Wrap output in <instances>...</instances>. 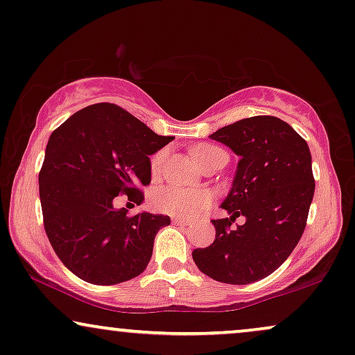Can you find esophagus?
<instances>
[{"instance_id":"obj_1","label":"esophagus","mask_w":355,"mask_h":355,"mask_svg":"<svg viewBox=\"0 0 355 355\" xmlns=\"http://www.w3.org/2000/svg\"><path fill=\"white\" fill-rule=\"evenodd\" d=\"M173 222L179 225V227H182V228H186V227H189V225H191L189 220H184V218H173Z\"/></svg>"}]
</instances>
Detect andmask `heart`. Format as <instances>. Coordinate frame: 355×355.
<instances>
[{
	"instance_id": "1",
	"label": "heart",
	"mask_w": 355,
	"mask_h": 355,
	"mask_svg": "<svg viewBox=\"0 0 355 355\" xmlns=\"http://www.w3.org/2000/svg\"><path fill=\"white\" fill-rule=\"evenodd\" d=\"M191 153L192 158L196 159V163L202 168H204L205 164L211 163L217 156L227 155L222 148L210 144H199L192 146ZM164 158H166V150L156 151V153L151 156V173H159ZM151 205H153L155 210L161 211V214H168L179 218H194L210 205V194L205 191H200V189L166 186L158 189V191L151 196Z\"/></svg>"
}]
</instances>
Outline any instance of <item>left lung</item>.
Returning <instances> with one entry per match:
<instances>
[{
	"label": "left lung",
	"mask_w": 355,
	"mask_h": 355,
	"mask_svg": "<svg viewBox=\"0 0 355 355\" xmlns=\"http://www.w3.org/2000/svg\"><path fill=\"white\" fill-rule=\"evenodd\" d=\"M210 138L239 156L222 204L232 217L211 220L214 245L192 251V259L214 280L246 285L280 268L305 232L315 194L310 148L287 122L272 116L241 119ZM239 214L247 222L232 229Z\"/></svg>",
	"instance_id": "1"
}]
</instances>
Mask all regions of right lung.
Masks as SVG:
<instances>
[{"instance_id":"add662e5","label":"right lung","mask_w":355,"mask_h":355,"mask_svg":"<svg viewBox=\"0 0 355 355\" xmlns=\"http://www.w3.org/2000/svg\"><path fill=\"white\" fill-rule=\"evenodd\" d=\"M173 140L116 104L87 105L49 138L39 194L44 227L60 261L78 277L114 285L140 275L168 215L116 209L117 196L140 205L151 182L150 155Z\"/></svg>"}]
</instances>
